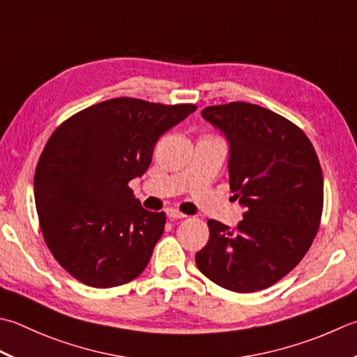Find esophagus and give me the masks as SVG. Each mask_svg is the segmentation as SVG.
Listing matches in <instances>:
<instances>
[{"mask_svg":"<svg viewBox=\"0 0 357 357\" xmlns=\"http://www.w3.org/2000/svg\"><path fill=\"white\" fill-rule=\"evenodd\" d=\"M167 216H169V218H172V220H181V218H185L187 215H184L183 212H179L178 208H169V211H167Z\"/></svg>","mask_w":357,"mask_h":357,"instance_id":"esophagus-1","label":"esophagus"}]
</instances>
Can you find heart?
Wrapping results in <instances>:
<instances>
[{"label":"heart","mask_w":357,"mask_h":357,"mask_svg":"<svg viewBox=\"0 0 357 357\" xmlns=\"http://www.w3.org/2000/svg\"><path fill=\"white\" fill-rule=\"evenodd\" d=\"M212 137H215V136H212Z\"/></svg>","instance_id":"obj_1"}]
</instances>
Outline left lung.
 <instances>
[{"label":"left lung","mask_w":357,"mask_h":357,"mask_svg":"<svg viewBox=\"0 0 357 357\" xmlns=\"http://www.w3.org/2000/svg\"><path fill=\"white\" fill-rule=\"evenodd\" d=\"M201 114L227 137L230 190L246 212L235 229L207 221L211 235L197 266L229 291L266 289L316 238L324 211L317 153L296 123L254 103L212 105Z\"/></svg>","instance_id":"left-lung-1"}]
</instances>
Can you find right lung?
<instances>
[{"label":"right lung","instance_id":"right-lung-1","mask_svg":"<svg viewBox=\"0 0 357 357\" xmlns=\"http://www.w3.org/2000/svg\"><path fill=\"white\" fill-rule=\"evenodd\" d=\"M197 105L116 97L60 123L38 159L35 206L46 246L75 280L114 288L135 280L164 232L130 181L151 164L159 137Z\"/></svg>","mask_w":357,"mask_h":357}]
</instances>
